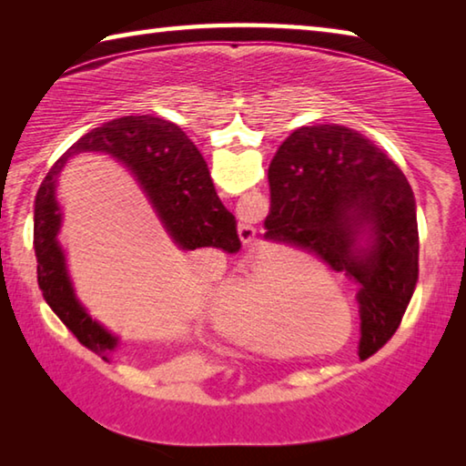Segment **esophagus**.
Segmentation results:
<instances>
[{
	"label": "esophagus",
	"instance_id": "34e87169",
	"mask_svg": "<svg viewBox=\"0 0 466 466\" xmlns=\"http://www.w3.org/2000/svg\"><path fill=\"white\" fill-rule=\"evenodd\" d=\"M238 238L242 240L244 247H248V244L257 240V228L250 226L247 219H242V222L238 224Z\"/></svg>",
	"mask_w": 466,
	"mask_h": 466
}]
</instances>
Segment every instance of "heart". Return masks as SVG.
Here are the masks:
<instances>
[{
  "mask_svg": "<svg viewBox=\"0 0 466 466\" xmlns=\"http://www.w3.org/2000/svg\"><path fill=\"white\" fill-rule=\"evenodd\" d=\"M335 294V283L319 265L269 257L226 289L216 314V327L240 345L286 351L294 347V339L288 333L294 309L302 310L304 319H325L330 333L337 335L341 322L322 312L320 304H333Z\"/></svg>",
  "mask_w": 466,
  "mask_h": 466,
  "instance_id": "heart-1",
  "label": "heart"
}]
</instances>
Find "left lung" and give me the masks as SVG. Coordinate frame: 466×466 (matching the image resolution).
I'll return each instance as SVG.
<instances>
[{"label":"left lung","instance_id":"8db88e82","mask_svg":"<svg viewBox=\"0 0 466 466\" xmlns=\"http://www.w3.org/2000/svg\"><path fill=\"white\" fill-rule=\"evenodd\" d=\"M265 238L358 283L360 353L397 333L420 279L413 188L368 137L339 125L291 133L269 164Z\"/></svg>","mask_w":466,"mask_h":466}]
</instances>
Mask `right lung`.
I'll return each instance as SVG.
<instances>
[{"mask_svg":"<svg viewBox=\"0 0 466 466\" xmlns=\"http://www.w3.org/2000/svg\"><path fill=\"white\" fill-rule=\"evenodd\" d=\"M80 152H105L127 164L180 248L211 247L236 252L240 248V238L236 218L219 201L203 156L175 123L160 116L129 115L102 123L77 139L55 162L36 193V279L45 302L63 325L84 347L106 360V353L116 347V339L92 320L76 299L63 250L55 238L61 224L55 201V178L67 157Z\"/></svg>","mask_w":466,"mask_h":466,"instance_id":"right-lung-1","label":"right lung"}]
</instances>
